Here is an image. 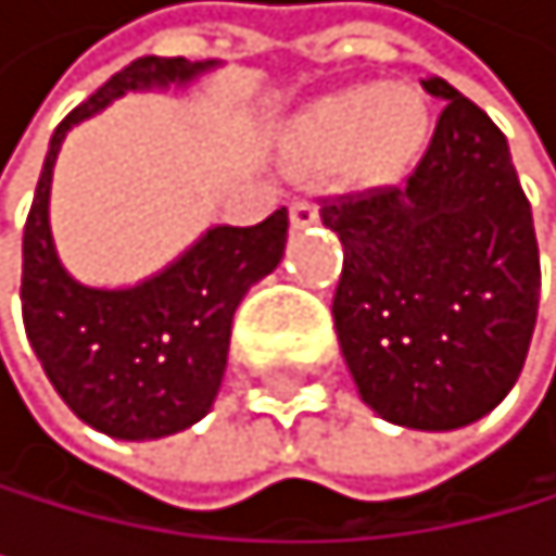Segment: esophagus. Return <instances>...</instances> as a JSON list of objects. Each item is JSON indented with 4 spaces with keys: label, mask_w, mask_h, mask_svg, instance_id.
<instances>
[{
    "label": "esophagus",
    "mask_w": 556,
    "mask_h": 556,
    "mask_svg": "<svg viewBox=\"0 0 556 556\" xmlns=\"http://www.w3.org/2000/svg\"><path fill=\"white\" fill-rule=\"evenodd\" d=\"M316 215H320V212H316V205H313L309 198H295L292 205H289V218H292V226H295V229L316 223Z\"/></svg>",
    "instance_id": "esophagus-1"
}]
</instances>
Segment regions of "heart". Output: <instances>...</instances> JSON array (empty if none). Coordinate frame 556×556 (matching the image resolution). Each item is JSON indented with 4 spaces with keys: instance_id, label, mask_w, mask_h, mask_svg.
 Instances as JSON below:
<instances>
[{
    "instance_id": "heart-1",
    "label": "heart",
    "mask_w": 556,
    "mask_h": 556,
    "mask_svg": "<svg viewBox=\"0 0 556 556\" xmlns=\"http://www.w3.org/2000/svg\"><path fill=\"white\" fill-rule=\"evenodd\" d=\"M425 125V103L410 89H344L306 114L299 149L316 163L344 160L355 177L376 180L396 174L418 152Z\"/></svg>"
}]
</instances>
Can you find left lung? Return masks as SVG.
<instances>
[{
	"label": "left lung",
	"instance_id": "obj_1",
	"mask_svg": "<svg viewBox=\"0 0 556 556\" xmlns=\"http://www.w3.org/2000/svg\"><path fill=\"white\" fill-rule=\"evenodd\" d=\"M445 108L400 180L324 198L341 236L338 344L379 418L448 431L516 387L540 306L533 212L502 128L439 76Z\"/></svg>",
	"mask_w": 556,
	"mask_h": 556
}]
</instances>
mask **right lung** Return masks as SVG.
Segmentation results:
<instances>
[{
    "label": "right lung",
    "mask_w": 556,
    "mask_h": 556,
    "mask_svg": "<svg viewBox=\"0 0 556 556\" xmlns=\"http://www.w3.org/2000/svg\"><path fill=\"white\" fill-rule=\"evenodd\" d=\"M212 62L135 59L83 100L51 135L23 226V327L51 387L79 421L111 439L146 442L191 428L223 387L232 313L257 278L271 275L289 240V212L236 229L215 226L135 289H86L54 257L48 229L51 169L62 138L125 89L187 83Z\"/></svg>",
    "instance_id": "1"
}]
</instances>
